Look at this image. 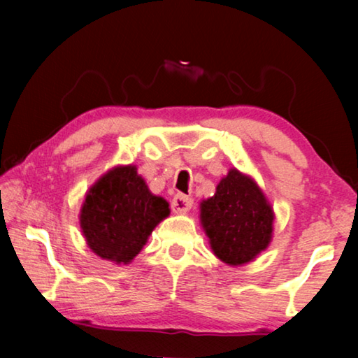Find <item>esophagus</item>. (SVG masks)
Wrapping results in <instances>:
<instances>
[{
  "mask_svg": "<svg viewBox=\"0 0 358 358\" xmlns=\"http://www.w3.org/2000/svg\"><path fill=\"white\" fill-rule=\"evenodd\" d=\"M191 207H192V197L181 194V192L173 196L172 210L175 213H186V212H189Z\"/></svg>",
  "mask_w": 358,
  "mask_h": 358,
  "instance_id": "obj_1",
  "label": "esophagus"
}]
</instances>
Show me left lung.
Returning a JSON list of instances; mask_svg holds the SVG:
<instances>
[{
	"mask_svg": "<svg viewBox=\"0 0 358 358\" xmlns=\"http://www.w3.org/2000/svg\"><path fill=\"white\" fill-rule=\"evenodd\" d=\"M201 223L215 257L242 266L268 248L274 210L253 178L231 169L215 196L201 202Z\"/></svg>",
	"mask_w": 358,
	"mask_h": 358,
	"instance_id": "left-lung-1",
	"label": "left lung"
}]
</instances>
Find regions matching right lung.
<instances>
[{
  "label": "right lung",
  "instance_id": "add662e5",
  "mask_svg": "<svg viewBox=\"0 0 358 358\" xmlns=\"http://www.w3.org/2000/svg\"><path fill=\"white\" fill-rule=\"evenodd\" d=\"M169 213V202L152 194L137 167L117 166L87 191L79 224L95 255L129 264Z\"/></svg>",
  "mask_w": 358,
  "mask_h": 358
}]
</instances>
